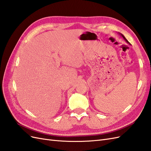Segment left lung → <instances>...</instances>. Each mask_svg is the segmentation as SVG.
Here are the masks:
<instances>
[{
    "label": "left lung",
    "instance_id": "1",
    "mask_svg": "<svg viewBox=\"0 0 151 151\" xmlns=\"http://www.w3.org/2000/svg\"><path fill=\"white\" fill-rule=\"evenodd\" d=\"M120 35H121V36H122V37L123 38V39H124V40H125L126 41V42H127V43H129V44H130V43H129V42H128V40H127V39L125 38V36H123V35L122 34H121V33H120Z\"/></svg>",
    "mask_w": 151,
    "mask_h": 151
}]
</instances>
